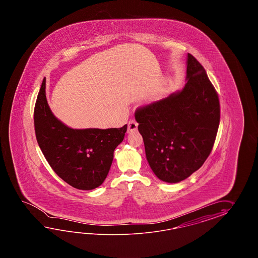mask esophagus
<instances>
[{"mask_svg":"<svg viewBox=\"0 0 258 258\" xmlns=\"http://www.w3.org/2000/svg\"><path fill=\"white\" fill-rule=\"evenodd\" d=\"M137 125H138V123H137V121L135 119H131L130 121H128V132L137 130Z\"/></svg>","mask_w":258,"mask_h":258,"instance_id":"obj_1","label":"esophagus"}]
</instances>
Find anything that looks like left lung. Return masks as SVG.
Masks as SVG:
<instances>
[{
    "label": "left lung",
    "instance_id": "obj_1",
    "mask_svg": "<svg viewBox=\"0 0 258 258\" xmlns=\"http://www.w3.org/2000/svg\"><path fill=\"white\" fill-rule=\"evenodd\" d=\"M135 116L154 173L166 182H178L200 169L212 151L220 119L219 96L202 64L188 53L183 89L139 107Z\"/></svg>",
    "mask_w": 258,
    "mask_h": 258
}]
</instances>
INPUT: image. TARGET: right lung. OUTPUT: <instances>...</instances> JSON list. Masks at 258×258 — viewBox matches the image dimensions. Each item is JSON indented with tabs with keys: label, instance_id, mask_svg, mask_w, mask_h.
Instances as JSON below:
<instances>
[{
	"label": "right lung",
	"instance_id": "1",
	"mask_svg": "<svg viewBox=\"0 0 258 258\" xmlns=\"http://www.w3.org/2000/svg\"><path fill=\"white\" fill-rule=\"evenodd\" d=\"M44 78L34 109V126L39 148L51 169L79 190L99 186L108 175L113 152L123 140L127 124L110 129H72L49 110Z\"/></svg>",
	"mask_w": 258,
	"mask_h": 258
}]
</instances>
